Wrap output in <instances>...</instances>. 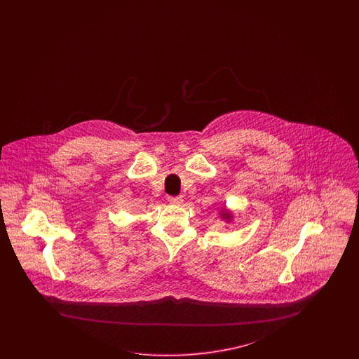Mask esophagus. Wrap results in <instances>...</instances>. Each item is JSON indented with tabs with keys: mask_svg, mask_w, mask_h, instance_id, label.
<instances>
[{
	"mask_svg": "<svg viewBox=\"0 0 359 359\" xmlns=\"http://www.w3.org/2000/svg\"><path fill=\"white\" fill-rule=\"evenodd\" d=\"M168 203L174 204V205H180L183 203V197L182 196H170Z\"/></svg>",
	"mask_w": 359,
	"mask_h": 359,
	"instance_id": "esophagus-1",
	"label": "esophagus"
}]
</instances>
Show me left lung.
<instances>
[{"instance_id":"1","label":"left lung","mask_w":359,"mask_h":359,"mask_svg":"<svg viewBox=\"0 0 359 359\" xmlns=\"http://www.w3.org/2000/svg\"><path fill=\"white\" fill-rule=\"evenodd\" d=\"M224 217L229 218L230 216H229V213H224Z\"/></svg>"}]
</instances>
